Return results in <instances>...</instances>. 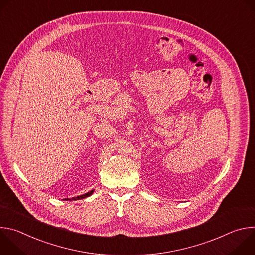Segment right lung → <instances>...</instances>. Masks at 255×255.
Wrapping results in <instances>:
<instances>
[{
  "label": "right lung",
  "mask_w": 255,
  "mask_h": 255,
  "mask_svg": "<svg viewBox=\"0 0 255 255\" xmlns=\"http://www.w3.org/2000/svg\"><path fill=\"white\" fill-rule=\"evenodd\" d=\"M93 193H94V190H92V191H90L89 193H87V194H85V195H81V196H78V197H74L72 199H64V200H67V201H71V200H82V199H85V198H87V197H90L91 195H93Z\"/></svg>",
  "instance_id": "1"
}]
</instances>
